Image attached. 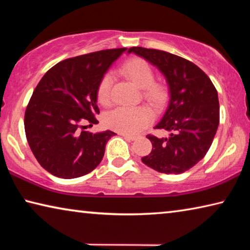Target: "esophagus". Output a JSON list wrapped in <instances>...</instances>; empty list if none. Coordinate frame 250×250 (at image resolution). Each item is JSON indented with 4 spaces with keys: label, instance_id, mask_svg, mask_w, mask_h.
Segmentation results:
<instances>
[{
    "label": "esophagus",
    "instance_id": "34e87169",
    "mask_svg": "<svg viewBox=\"0 0 250 250\" xmlns=\"http://www.w3.org/2000/svg\"><path fill=\"white\" fill-rule=\"evenodd\" d=\"M119 134L122 135V137H124V138L128 139V140H134V139H135L134 135H130V134H125V133H119Z\"/></svg>",
    "mask_w": 250,
    "mask_h": 250
}]
</instances>
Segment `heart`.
I'll return each mask as SVG.
<instances>
[{
  "label": "heart",
  "mask_w": 250,
  "mask_h": 250,
  "mask_svg": "<svg viewBox=\"0 0 250 250\" xmlns=\"http://www.w3.org/2000/svg\"><path fill=\"white\" fill-rule=\"evenodd\" d=\"M121 71L135 86L143 89V98L152 107L162 108L170 99V89L167 84L154 82V70L145 59L135 57L126 61ZM112 77L105 74L101 78L97 89V98L103 105L111 103ZM151 113L143 107H120L105 117V125L120 133L135 134L150 124Z\"/></svg>",
  "instance_id": "1"
}]
</instances>
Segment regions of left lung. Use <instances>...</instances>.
I'll use <instances>...</instances> for the list:
<instances>
[{
    "instance_id": "left-lung-1",
    "label": "left lung",
    "mask_w": 250,
    "mask_h": 250,
    "mask_svg": "<svg viewBox=\"0 0 250 250\" xmlns=\"http://www.w3.org/2000/svg\"><path fill=\"white\" fill-rule=\"evenodd\" d=\"M128 53L155 66L167 79L170 100L155 129L170 132L167 138L147 135L152 143L146 166L166 174H180L204 158L219 125L217 90L204 71L192 62L171 53L131 47Z\"/></svg>"
}]
</instances>
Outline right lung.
I'll list each match as a JSON object with an SVG mask.
<instances>
[{
  "label": "right lung",
  "instance_id": "obj_1",
  "mask_svg": "<svg viewBox=\"0 0 250 250\" xmlns=\"http://www.w3.org/2000/svg\"><path fill=\"white\" fill-rule=\"evenodd\" d=\"M125 50L105 49L65 59L36 86L25 111V133L34 156L50 174L75 179L99 166L105 145L116 133L88 132L83 124H98V84Z\"/></svg>",
  "mask_w": 250,
  "mask_h": 250
}]
</instances>
